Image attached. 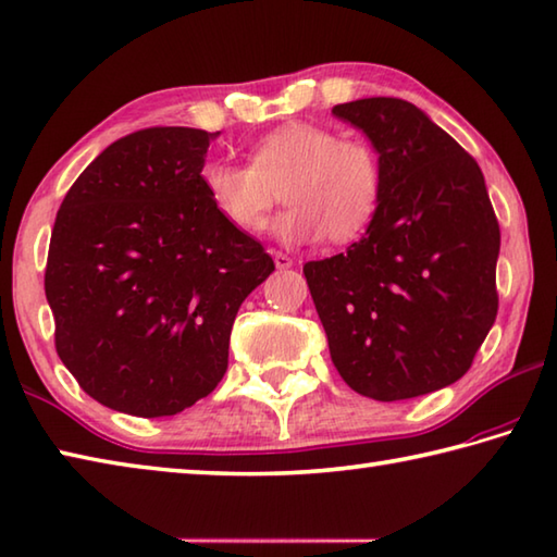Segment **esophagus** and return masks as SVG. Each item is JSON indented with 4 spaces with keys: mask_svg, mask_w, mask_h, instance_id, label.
<instances>
[{
    "mask_svg": "<svg viewBox=\"0 0 557 557\" xmlns=\"http://www.w3.org/2000/svg\"><path fill=\"white\" fill-rule=\"evenodd\" d=\"M274 264L276 269H290L293 267V259L288 255H283V251H274Z\"/></svg>",
    "mask_w": 557,
    "mask_h": 557,
    "instance_id": "obj_1",
    "label": "esophagus"
}]
</instances>
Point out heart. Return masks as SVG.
<instances>
[{"instance_id": "heart-1", "label": "heart", "mask_w": 557, "mask_h": 557, "mask_svg": "<svg viewBox=\"0 0 557 557\" xmlns=\"http://www.w3.org/2000/svg\"><path fill=\"white\" fill-rule=\"evenodd\" d=\"M203 188L215 211L247 235L264 233L281 198L288 203L274 235L308 245L327 235L349 243L369 227L381 198V164L359 140L314 123H286L255 143L249 164H206Z\"/></svg>"}]
</instances>
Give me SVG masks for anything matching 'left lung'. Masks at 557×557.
<instances>
[{
  "label": "left lung",
  "mask_w": 557,
  "mask_h": 557,
  "mask_svg": "<svg viewBox=\"0 0 557 557\" xmlns=\"http://www.w3.org/2000/svg\"><path fill=\"white\" fill-rule=\"evenodd\" d=\"M332 113L369 138L381 198L366 235L302 274L344 383L381 403L456 383L497 318L499 225L478 162L414 103Z\"/></svg>",
  "instance_id": "left-lung-1"
}]
</instances>
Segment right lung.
Masks as SVG:
<instances>
[{
    "instance_id": "obj_1",
    "label": "right lung",
    "mask_w": 557,
    "mask_h": 557,
    "mask_svg": "<svg viewBox=\"0 0 557 557\" xmlns=\"http://www.w3.org/2000/svg\"><path fill=\"white\" fill-rule=\"evenodd\" d=\"M211 138L182 125L125 135L58 211L46 267L55 349L115 412L170 417L211 395L239 306L274 271L206 194Z\"/></svg>"
}]
</instances>
